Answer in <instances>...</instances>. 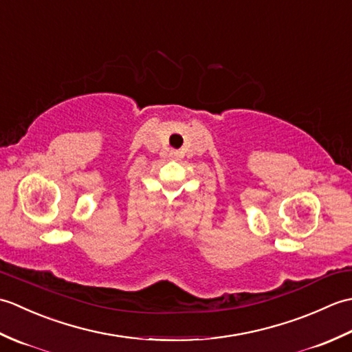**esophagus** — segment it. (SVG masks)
I'll return each mask as SVG.
<instances>
[{
    "label": "esophagus",
    "mask_w": 352,
    "mask_h": 352,
    "mask_svg": "<svg viewBox=\"0 0 352 352\" xmlns=\"http://www.w3.org/2000/svg\"><path fill=\"white\" fill-rule=\"evenodd\" d=\"M170 155H172V157H178V151H172Z\"/></svg>",
    "instance_id": "esophagus-1"
}]
</instances>
